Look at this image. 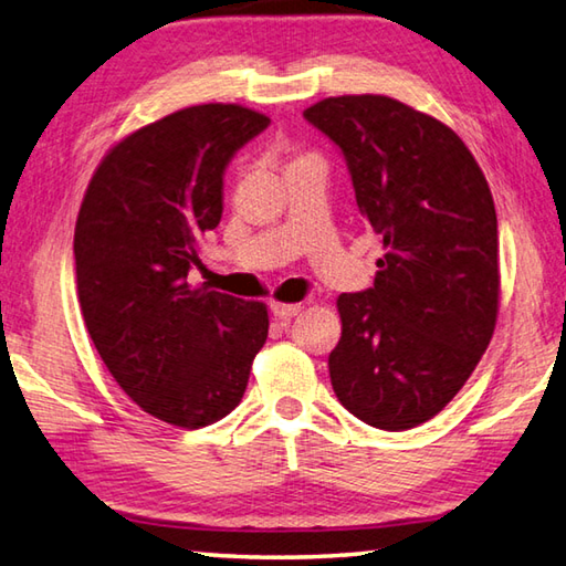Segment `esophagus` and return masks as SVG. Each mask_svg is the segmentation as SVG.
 Listing matches in <instances>:
<instances>
[{
  "label": "esophagus",
  "mask_w": 566,
  "mask_h": 566,
  "mask_svg": "<svg viewBox=\"0 0 566 566\" xmlns=\"http://www.w3.org/2000/svg\"><path fill=\"white\" fill-rule=\"evenodd\" d=\"M270 310H272V314L276 316V318H292V316H296L300 314L304 306L302 304H282V302H272L270 304Z\"/></svg>",
  "instance_id": "esophagus-1"
}]
</instances>
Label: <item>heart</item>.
Returning <instances> with one entry per match:
<instances>
[{
    "label": "heart",
    "mask_w": 566,
    "mask_h": 566,
    "mask_svg": "<svg viewBox=\"0 0 566 566\" xmlns=\"http://www.w3.org/2000/svg\"><path fill=\"white\" fill-rule=\"evenodd\" d=\"M314 156H310V153H296V156H294V160H292V166H294V163H302V160H312Z\"/></svg>",
    "instance_id": "obj_1"
}]
</instances>
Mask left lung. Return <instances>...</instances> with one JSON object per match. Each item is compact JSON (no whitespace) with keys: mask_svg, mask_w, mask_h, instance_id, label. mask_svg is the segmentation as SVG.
I'll return each mask as SVG.
<instances>
[{"mask_svg":"<svg viewBox=\"0 0 566 566\" xmlns=\"http://www.w3.org/2000/svg\"><path fill=\"white\" fill-rule=\"evenodd\" d=\"M304 118L342 148L386 250L371 290L336 300L334 394L368 426L416 428L455 398L495 332L492 192L453 128L396 98H324Z\"/></svg>","mask_w":566,"mask_h":566,"instance_id":"1","label":"left lung"}]
</instances>
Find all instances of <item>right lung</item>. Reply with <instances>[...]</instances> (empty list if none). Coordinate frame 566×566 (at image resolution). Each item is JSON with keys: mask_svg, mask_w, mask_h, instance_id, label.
<instances>
[{"mask_svg": "<svg viewBox=\"0 0 566 566\" xmlns=\"http://www.w3.org/2000/svg\"><path fill=\"white\" fill-rule=\"evenodd\" d=\"M266 126L238 104L170 113L116 143L81 202L74 256L91 342L116 384L170 426L234 410L266 342L262 302L188 282L222 218L224 168Z\"/></svg>", "mask_w": 566, "mask_h": 566, "instance_id": "add662e5", "label": "right lung"}]
</instances>
